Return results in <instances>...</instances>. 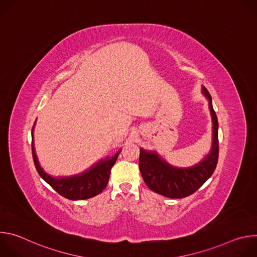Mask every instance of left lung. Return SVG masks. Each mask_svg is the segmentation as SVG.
I'll list each match as a JSON object with an SVG mask.
<instances>
[{"label":"left lung","mask_w":257,"mask_h":257,"mask_svg":"<svg viewBox=\"0 0 257 257\" xmlns=\"http://www.w3.org/2000/svg\"><path fill=\"white\" fill-rule=\"evenodd\" d=\"M202 93L208 99L212 120V144L210 152L198 164L188 168H177L165 161L157 152L140 149L139 169L150 189L169 198H183L191 195L213 174L218 159V122L212 107L211 96L202 86Z\"/></svg>","instance_id":"1"}]
</instances>
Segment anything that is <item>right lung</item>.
<instances>
[{"label":"right lung","instance_id":"add662e5","mask_svg":"<svg viewBox=\"0 0 257 257\" xmlns=\"http://www.w3.org/2000/svg\"><path fill=\"white\" fill-rule=\"evenodd\" d=\"M34 125L31 131L32 158L34 166L40 176L50 186H52L60 195L70 200L88 199L102 192V190L107 185L109 174H111V169L115 165L121 151H119L112 158H105L103 160H99L89 169L85 170L84 172L78 175H73L68 177H53L43 170L39 163L38 157L35 155L33 144Z\"/></svg>","mask_w":257,"mask_h":257}]
</instances>
